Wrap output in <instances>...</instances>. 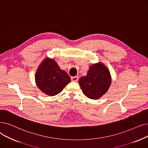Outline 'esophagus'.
<instances>
[{"instance_id":"1","label":"esophagus","mask_w":148,"mask_h":148,"mask_svg":"<svg viewBox=\"0 0 148 148\" xmlns=\"http://www.w3.org/2000/svg\"><path fill=\"white\" fill-rule=\"evenodd\" d=\"M79 80V77L78 76H74V77H71V80L73 82H77Z\"/></svg>"}]
</instances>
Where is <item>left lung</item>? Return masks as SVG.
Instances as JSON below:
<instances>
[{"label":"left lung","instance_id":"obj_1","mask_svg":"<svg viewBox=\"0 0 148 148\" xmlns=\"http://www.w3.org/2000/svg\"><path fill=\"white\" fill-rule=\"evenodd\" d=\"M110 70L101 62L92 64L87 74L79 80L82 91L87 97L97 100L107 92L111 84Z\"/></svg>","mask_w":148,"mask_h":148}]
</instances>
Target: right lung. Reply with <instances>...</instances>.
<instances>
[{
    "mask_svg": "<svg viewBox=\"0 0 148 148\" xmlns=\"http://www.w3.org/2000/svg\"><path fill=\"white\" fill-rule=\"evenodd\" d=\"M35 81L41 91L49 96H54L71 82V77L53 59L46 57L37 68Z\"/></svg>",
    "mask_w": 148,
    "mask_h": 148,
    "instance_id": "right-lung-1",
    "label": "right lung"
}]
</instances>
